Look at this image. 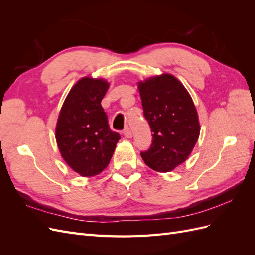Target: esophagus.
Returning <instances> with one entry per match:
<instances>
[{
  "label": "esophagus",
  "mask_w": 255,
  "mask_h": 255,
  "mask_svg": "<svg viewBox=\"0 0 255 255\" xmlns=\"http://www.w3.org/2000/svg\"><path fill=\"white\" fill-rule=\"evenodd\" d=\"M123 135H125L126 138H132V136H133L132 130H130V128H127L125 129V132H123Z\"/></svg>",
  "instance_id": "1"
}]
</instances>
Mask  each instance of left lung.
<instances>
[{"label":"left lung","mask_w":255,"mask_h":255,"mask_svg":"<svg viewBox=\"0 0 255 255\" xmlns=\"http://www.w3.org/2000/svg\"><path fill=\"white\" fill-rule=\"evenodd\" d=\"M143 115L152 134L151 148L142 152L146 166L170 172L188 158L200 135L194 101L174 75L163 73L137 83Z\"/></svg>","instance_id":"1"}]
</instances>
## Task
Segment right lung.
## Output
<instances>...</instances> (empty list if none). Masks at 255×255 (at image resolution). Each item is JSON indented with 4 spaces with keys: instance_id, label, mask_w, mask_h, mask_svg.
I'll return each instance as SVG.
<instances>
[{
    "instance_id": "right-lung-1",
    "label": "right lung",
    "mask_w": 255,
    "mask_h": 255,
    "mask_svg": "<svg viewBox=\"0 0 255 255\" xmlns=\"http://www.w3.org/2000/svg\"><path fill=\"white\" fill-rule=\"evenodd\" d=\"M109 87L105 79L84 76L69 91L58 115L55 138L60 155L84 177L104 170L120 139L101 105Z\"/></svg>"
}]
</instances>
